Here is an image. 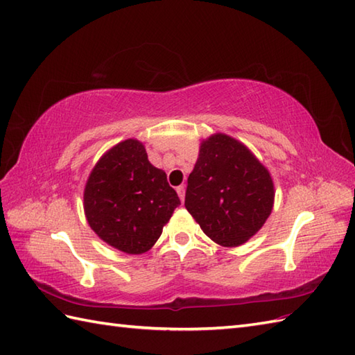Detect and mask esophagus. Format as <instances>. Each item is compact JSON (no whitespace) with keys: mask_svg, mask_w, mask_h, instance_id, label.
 I'll return each mask as SVG.
<instances>
[{"mask_svg":"<svg viewBox=\"0 0 355 355\" xmlns=\"http://www.w3.org/2000/svg\"><path fill=\"white\" fill-rule=\"evenodd\" d=\"M177 193H178L180 200H182V202H183L184 201V186H178L177 187Z\"/></svg>","mask_w":355,"mask_h":355,"instance_id":"esophagus-1","label":"esophagus"}]
</instances>
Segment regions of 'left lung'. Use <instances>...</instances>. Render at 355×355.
Returning <instances> with one entry per match:
<instances>
[{"label":"left lung","instance_id":"1","mask_svg":"<svg viewBox=\"0 0 355 355\" xmlns=\"http://www.w3.org/2000/svg\"><path fill=\"white\" fill-rule=\"evenodd\" d=\"M275 205L268 169L244 143L216 132L200 145L187 178L184 206L223 247H238L261 230Z\"/></svg>","mask_w":355,"mask_h":355}]
</instances>
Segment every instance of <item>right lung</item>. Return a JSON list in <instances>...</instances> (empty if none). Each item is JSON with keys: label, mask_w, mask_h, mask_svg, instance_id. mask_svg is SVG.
<instances>
[{"label": "right lung", "mask_w": 355, "mask_h": 355, "mask_svg": "<svg viewBox=\"0 0 355 355\" xmlns=\"http://www.w3.org/2000/svg\"><path fill=\"white\" fill-rule=\"evenodd\" d=\"M178 205L164 171L149 163L145 145L135 139L108 149L84 189L89 227L103 243L128 254L150 250Z\"/></svg>", "instance_id": "1"}]
</instances>
